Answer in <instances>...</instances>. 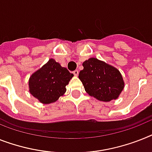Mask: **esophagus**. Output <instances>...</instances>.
<instances>
[{"label":"esophagus","instance_id":"esophagus-1","mask_svg":"<svg viewBox=\"0 0 152 152\" xmlns=\"http://www.w3.org/2000/svg\"><path fill=\"white\" fill-rule=\"evenodd\" d=\"M72 72H73V74H74V75H75V76H78L79 72H78V70H77V69L74 70V71Z\"/></svg>","mask_w":152,"mask_h":152}]
</instances>
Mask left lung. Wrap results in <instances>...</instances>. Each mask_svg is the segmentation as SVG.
Wrapping results in <instances>:
<instances>
[{
    "label": "left lung",
    "mask_w": 152,
    "mask_h": 152,
    "mask_svg": "<svg viewBox=\"0 0 152 152\" xmlns=\"http://www.w3.org/2000/svg\"><path fill=\"white\" fill-rule=\"evenodd\" d=\"M83 66V69L80 72L79 79L89 95L104 102L118 97L124 83L117 69L96 58H89Z\"/></svg>",
    "instance_id": "left-lung-1"
}]
</instances>
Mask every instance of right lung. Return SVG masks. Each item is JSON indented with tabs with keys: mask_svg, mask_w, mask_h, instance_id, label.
I'll return each mask as SVG.
<instances>
[{
	"mask_svg": "<svg viewBox=\"0 0 152 152\" xmlns=\"http://www.w3.org/2000/svg\"><path fill=\"white\" fill-rule=\"evenodd\" d=\"M73 74L51 58L29 79V91L42 104L56 102L66 92Z\"/></svg>",
	"mask_w": 152,
	"mask_h": 152,
	"instance_id": "1",
	"label": "right lung"
}]
</instances>
